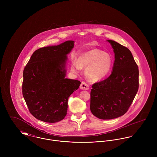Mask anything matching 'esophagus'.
<instances>
[{"mask_svg": "<svg viewBox=\"0 0 157 157\" xmlns=\"http://www.w3.org/2000/svg\"><path fill=\"white\" fill-rule=\"evenodd\" d=\"M90 88L89 85L85 82H82L80 85V89L83 90H88Z\"/></svg>", "mask_w": 157, "mask_h": 157, "instance_id": "34e87169", "label": "esophagus"}]
</instances>
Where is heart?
<instances>
[{
    "label": "heart",
    "mask_w": 157,
    "mask_h": 157,
    "mask_svg": "<svg viewBox=\"0 0 157 157\" xmlns=\"http://www.w3.org/2000/svg\"><path fill=\"white\" fill-rule=\"evenodd\" d=\"M112 66L111 56L98 49H92L82 54L78 61H73L71 69L74 72L86 67L85 75L91 82L105 78L110 72Z\"/></svg>",
    "instance_id": "obj_1"
}]
</instances>
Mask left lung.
<instances>
[{"instance_id": "1", "label": "left lung", "mask_w": 157, "mask_h": 157, "mask_svg": "<svg viewBox=\"0 0 157 157\" xmlns=\"http://www.w3.org/2000/svg\"><path fill=\"white\" fill-rule=\"evenodd\" d=\"M115 53L112 73L105 80L92 85L90 109L96 117L110 120L128 111L139 86V71L130 50L108 40Z\"/></svg>"}]
</instances>
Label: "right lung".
<instances>
[{
    "label": "right lung",
    "instance_id": "add662e5",
    "mask_svg": "<svg viewBox=\"0 0 157 157\" xmlns=\"http://www.w3.org/2000/svg\"><path fill=\"white\" fill-rule=\"evenodd\" d=\"M74 41L35 51L23 72L22 94L29 112L37 119L56 123L66 116L69 96L80 86L65 78L67 54Z\"/></svg>",
    "mask_w": 157,
    "mask_h": 157
}]
</instances>
